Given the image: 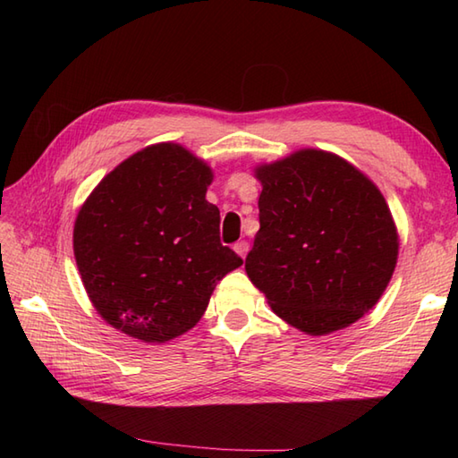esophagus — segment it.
Listing matches in <instances>:
<instances>
[{
  "mask_svg": "<svg viewBox=\"0 0 458 458\" xmlns=\"http://www.w3.org/2000/svg\"><path fill=\"white\" fill-rule=\"evenodd\" d=\"M248 250H250V244L246 240H242V242H238V244H234V251L236 254L244 259L246 258V254H248Z\"/></svg>",
  "mask_w": 458,
  "mask_h": 458,
  "instance_id": "esophagus-1",
  "label": "esophagus"
}]
</instances>
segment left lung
I'll return each instance as SVG.
<instances>
[{
  "instance_id": "8db88e82",
  "label": "left lung",
  "mask_w": 458,
  "mask_h": 458,
  "mask_svg": "<svg viewBox=\"0 0 458 458\" xmlns=\"http://www.w3.org/2000/svg\"><path fill=\"white\" fill-rule=\"evenodd\" d=\"M254 174L259 230L246 274L271 310L310 336L362 318L400 251L384 194L352 163L313 148L256 165Z\"/></svg>"
}]
</instances>
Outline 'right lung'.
Wrapping results in <instances>:
<instances>
[{
    "label": "right lung",
    "instance_id": "add662e5",
    "mask_svg": "<svg viewBox=\"0 0 458 458\" xmlns=\"http://www.w3.org/2000/svg\"><path fill=\"white\" fill-rule=\"evenodd\" d=\"M214 173L181 143L130 155L96 184L74 220V259L110 327L161 344L199 323L218 281L242 266L220 244Z\"/></svg>",
    "mask_w": 458,
    "mask_h": 458
}]
</instances>
